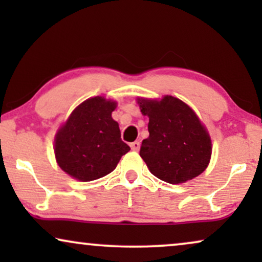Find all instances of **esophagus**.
Listing matches in <instances>:
<instances>
[{
    "mask_svg": "<svg viewBox=\"0 0 262 262\" xmlns=\"http://www.w3.org/2000/svg\"><path fill=\"white\" fill-rule=\"evenodd\" d=\"M130 146H131V149L134 150V151H138L139 148H141V143H139L138 141H136V142H132L131 144H130Z\"/></svg>",
    "mask_w": 262,
    "mask_h": 262,
    "instance_id": "34e87169",
    "label": "esophagus"
}]
</instances>
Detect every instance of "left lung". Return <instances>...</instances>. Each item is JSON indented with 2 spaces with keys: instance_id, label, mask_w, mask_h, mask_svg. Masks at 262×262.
<instances>
[{
  "instance_id": "8db88e82",
  "label": "left lung",
  "mask_w": 262,
  "mask_h": 262,
  "mask_svg": "<svg viewBox=\"0 0 262 262\" xmlns=\"http://www.w3.org/2000/svg\"><path fill=\"white\" fill-rule=\"evenodd\" d=\"M138 103L149 117V137L139 155L151 174L168 184L202 174L210 162L211 139L191 107L170 95L161 101L139 99Z\"/></svg>"
}]
</instances>
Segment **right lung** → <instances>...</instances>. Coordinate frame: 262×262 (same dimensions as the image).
I'll return each instance as SVG.
<instances>
[{"instance_id": "obj_1", "label": "right lung", "mask_w": 262, "mask_h": 262, "mask_svg": "<svg viewBox=\"0 0 262 262\" xmlns=\"http://www.w3.org/2000/svg\"><path fill=\"white\" fill-rule=\"evenodd\" d=\"M117 103L96 96L77 106L57 132L56 160L59 167L81 181L100 179L116 169L130 146L120 138L112 119Z\"/></svg>"}]
</instances>
